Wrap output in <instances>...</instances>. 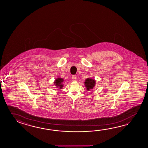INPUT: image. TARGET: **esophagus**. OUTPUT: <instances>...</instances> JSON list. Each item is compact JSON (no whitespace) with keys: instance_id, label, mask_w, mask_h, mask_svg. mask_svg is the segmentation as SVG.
<instances>
[{"instance_id":"34e87169","label":"esophagus","mask_w":148,"mask_h":148,"mask_svg":"<svg viewBox=\"0 0 148 148\" xmlns=\"http://www.w3.org/2000/svg\"><path fill=\"white\" fill-rule=\"evenodd\" d=\"M72 80H73V81H76V79H77L76 76V75H73L72 77Z\"/></svg>"}]
</instances>
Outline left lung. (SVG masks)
<instances>
[{
    "label": "left lung",
    "mask_w": 148,
    "mask_h": 148,
    "mask_svg": "<svg viewBox=\"0 0 148 148\" xmlns=\"http://www.w3.org/2000/svg\"><path fill=\"white\" fill-rule=\"evenodd\" d=\"M95 80H93L91 78H88L85 82L86 87H87L88 90L90 89H93V87L95 86Z\"/></svg>",
    "instance_id": "1"
}]
</instances>
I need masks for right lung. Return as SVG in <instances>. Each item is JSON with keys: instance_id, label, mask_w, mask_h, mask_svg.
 <instances>
[{"instance_id": "right-lung-1", "label": "right lung", "mask_w": 148, "mask_h": 148, "mask_svg": "<svg viewBox=\"0 0 148 148\" xmlns=\"http://www.w3.org/2000/svg\"><path fill=\"white\" fill-rule=\"evenodd\" d=\"M63 82V79H62V78H58L57 79H56L55 83L56 84V86H59L61 88L62 87V86H63V85H61V82Z\"/></svg>"}]
</instances>
